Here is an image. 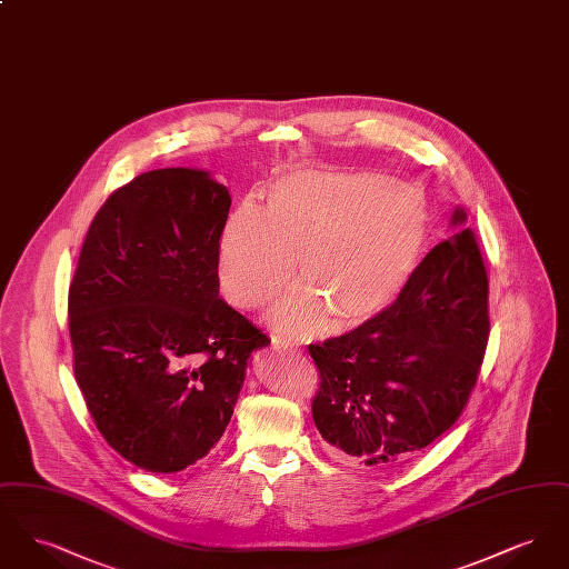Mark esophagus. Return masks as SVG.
<instances>
[{
	"label": "esophagus",
	"instance_id": "34e87169",
	"mask_svg": "<svg viewBox=\"0 0 569 569\" xmlns=\"http://www.w3.org/2000/svg\"><path fill=\"white\" fill-rule=\"evenodd\" d=\"M272 350H277V352H288L283 346H279V343H274V341H272Z\"/></svg>",
	"mask_w": 569,
	"mask_h": 569
}]
</instances>
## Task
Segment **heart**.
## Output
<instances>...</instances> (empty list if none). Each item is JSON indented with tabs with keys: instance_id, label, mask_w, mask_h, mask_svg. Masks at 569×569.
<instances>
[{
	"instance_id": "obj_1",
	"label": "heart",
	"mask_w": 569,
	"mask_h": 569,
	"mask_svg": "<svg viewBox=\"0 0 569 569\" xmlns=\"http://www.w3.org/2000/svg\"><path fill=\"white\" fill-rule=\"evenodd\" d=\"M427 241V207L411 186L373 172L297 170L264 193V211H232L217 243V279L239 309L298 286L269 311L283 337L348 332L379 320L406 292Z\"/></svg>"
}]
</instances>
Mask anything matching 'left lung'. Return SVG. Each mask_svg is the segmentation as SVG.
Masks as SVG:
<instances>
[{
  "label": "left lung",
  "instance_id": "1",
  "mask_svg": "<svg viewBox=\"0 0 569 569\" xmlns=\"http://www.w3.org/2000/svg\"><path fill=\"white\" fill-rule=\"evenodd\" d=\"M467 213L379 320L309 346L313 422L335 459L386 471L416 459L467 406L488 341V279ZM440 272L437 273L436 271Z\"/></svg>",
  "mask_w": 569,
  "mask_h": 569
}]
</instances>
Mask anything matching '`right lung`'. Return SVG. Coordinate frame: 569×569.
Returning <instances> with one entry per match:
<instances>
[{
    "label": "right lung",
    "mask_w": 569,
    "mask_h": 569,
    "mask_svg": "<svg viewBox=\"0 0 569 569\" xmlns=\"http://www.w3.org/2000/svg\"><path fill=\"white\" fill-rule=\"evenodd\" d=\"M228 188L209 170L160 168L93 217L68 313L74 376L110 448L177 473L226 431L251 353L271 339L219 297Z\"/></svg>",
    "instance_id": "right-lung-1"
}]
</instances>
